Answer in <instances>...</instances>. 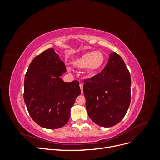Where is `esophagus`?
Returning <instances> with one entry per match:
<instances>
[{
    "label": "esophagus",
    "mask_w": 160,
    "mask_h": 160,
    "mask_svg": "<svg viewBox=\"0 0 160 160\" xmlns=\"http://www.w3.org/2000/svg\"><path fill=\"white\" fill-rule=\"evenodd\" d=\"M79 87H80V88H81V93H83V85L82 84V83H81V84H79Z\"/></svg>",
    "instance_id": "34e87169"
}]
</instances>
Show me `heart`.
I'll list each match as a JSON object with an SVG mask.
<instances>
[{
  "instance_id": "1",
  "label": "heart",
  "mask_w": 160,
  "mask_h": 160,
  "mask_svg": "<svg viewBox=\"0 0 160 160\" xmlns=\"http://www.w3.org/2000/svg\"><path fill=\"white\" fill-rule=\"evenodd\" d=\"M105 61V55L102 52L97 51L87 52L80 57L75 58L71 63L76 68H85L88 74L94 75L102 69Z\"/></svg>"
}]
</instances>
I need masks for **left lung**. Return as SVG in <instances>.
Instances as JSON below:
<instances>
[{
	"label": "left lung",
	"instance_id": "1",
	"mask_svg": "<svg viewBox=\"0 0 160 160\" xmlns=\"http://www.w3.org/2000/svg\"><path fill=\"white\" fill-rule=\"evenodd\" d=\"M131 82L125 62L115 52L101 72L84 80L86 109L95 123L109 128L122 121L131 102Z\"/></svg>",
	"mask_w": 160,
	"mask_h": 160
}]
</instances>
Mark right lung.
<instances>
[{
	"instance_id": "1",
	"label": "right lung",
	"mask_w": 160,
	"mask_h": 160,
	"mask_svg": "<svg viewBox=\"0 0 160 160\" xmlns=\"http://www.w3.org/2000/svg\"><path fill=\"white\" fill-rule=\"evenodd\" d=\"M66 72L53 49L34 58L24 83V100L31 118L40 126L58 129L68 122L71 108L81 94L79 81L64 82L61 76Z\"/></svg>"
}]
</instances>
